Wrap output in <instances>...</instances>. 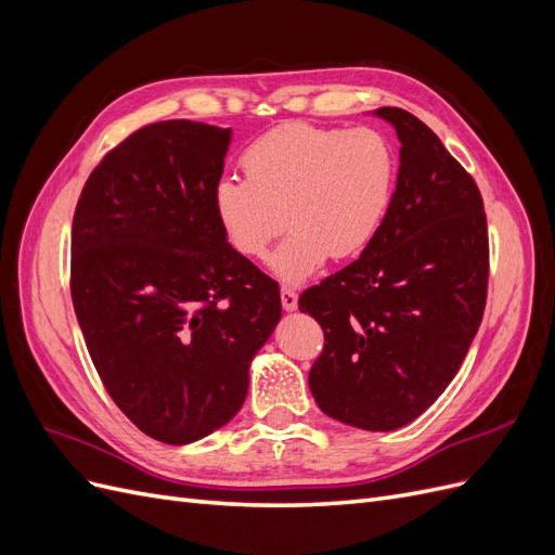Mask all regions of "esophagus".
Here are the masks:
<instances>
[{
    "instance_id": "esophagus-1",
    "label": "esophagus",
    "mask_w": 555,
    "mask_h": 555,
    "mask_svg": "<svg viewBox=\"0 0 555 555\" xmlns=\"http://www.w3.org/2000/svg\"><path fill=\"white\" fill-rule=\"evenodd\" d=\"M280 298H282V308L287 312H294L298 308V294L289 287H282L280 289Z\"/></svg>"
}]
</instances>
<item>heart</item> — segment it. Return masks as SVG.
<instances>
[{"label":"heart","mask_w":555,"mask_h":555,"mask_svg":"<svg viewBox=\"0 0 555 555\" xmlns=\"http://www.w3.org/2000/svg\"><path fill=\"white\" fill-rule=\"evenodd\" d=\"M241 164L245 180L227 176L212 188L217 224L238 255L259 259L287 222L292 233L268 257L284 284L306 282L328 257H359L396 196L398 153L373 127L289 122L249 143Z\"/></svg>","instance_id":"heart-1"}]
</instances>
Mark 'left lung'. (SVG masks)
Instances as JSON below:
<instances>
[{
    "label": "left lung",
    "mask_w": 555,
    "mask_h": 555,
    "mask_svg": "<svg viewBox=\"0 0 555 555\" xmlns=\"http://www.w3.org/2000/svg\"><path fill=\"white\" fill-rule=\"evenodd\" d=\"M396 129L389 215L357 261L298 298L324 328L310 391L319 410L363 430H396L456 377L483 317L489 231L477 184L412 113L373 111Z\"/></svg>",
    "instance_id": "left-lung-1"
}]
</instances>
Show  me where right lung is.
Listing matches in <instances>:
<instances>
[{
  "mask_svg": "<svg viewBox=\"0 0 555 555\" xmlns=\"http://www.w3.org/2000/svg\"><path fill=\"white\" fill-rule=\"evenodd\" d=\"M231 129L166 120L102 159L72 227V298L92 363L129 422L190 444L243 408L280 289L233 249L212 188Z\"/></svg>",
  "mask_w": 555,
  "mask_h": 555,
  "instance_id": "obj_1",
  "label": "right lung"
}]
</instances>
